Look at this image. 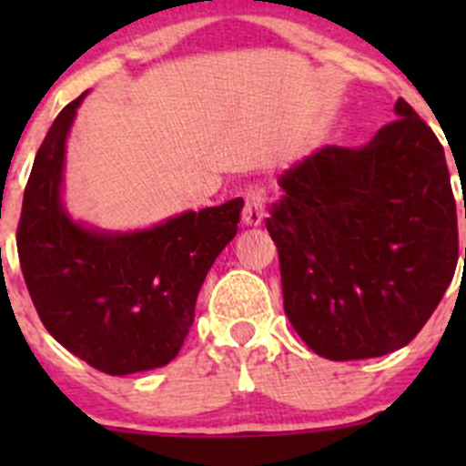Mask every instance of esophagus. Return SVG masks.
<instances>
[{"instance_id": "34e87169", "label": "esophagus", "mask_w": 466, "mask_h": 466, "mask_svg": "<svg viewBox=\"0 0 466 466\" xmlns=\"http://www.w3.org/2000/svg\"><path fill=\"white\" fill-rule=\"evenodd\" d=\"M266 216V198H263L261 187H250L243 196V223L246 225H259Z\"/></svg>"}]
</instances>
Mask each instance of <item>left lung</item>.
Returning a JSON list of instances; mask_svg holds the SVG:
<instances>
[{
	"label": "left lung",
	"instance_id": "1",
	"mask_svg": "<svg viewBox=\"0 0 466 466\" xmlns=\"http://www.w3.org/2000/svg\"><path fill=\"white\" fill-rule=\"evenodd\" d=\"M394 112L363 148L324 146L281 173L266 218L286 316L329 360L408 345L458 266L444 148L403 98Z\"/></svg>",
	"mask_w": 466,
	"mask_h": 466
}]
</instances>
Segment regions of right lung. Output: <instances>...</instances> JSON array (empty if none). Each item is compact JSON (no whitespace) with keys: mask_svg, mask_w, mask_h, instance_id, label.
<instances>
[{"mask_svg":"<svg viewBox=\"0 0 466 466\" xmlns=\"http://www.w3.org/2000/svg\"><path fill=\"white\" fill-rule=\"evenodd\" d=\"M86 94L63 107L37 150L17 255L46 331L98 372L124 377L176 359L207 272L237 237L243 198L185 211L142 232L110 234L74 223L60 187L65 142Z\"/></svg>","mask_w":466,"mask_h":466,"instance_id":"add662e5","label":"right lung"}]
</instances>
